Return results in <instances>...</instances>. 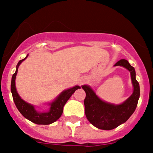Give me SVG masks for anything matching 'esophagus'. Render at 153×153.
I'll list each match as a JSON object with an SVG mask.
<instances>
[{"instance_id":"obj_1","label":"esophagus","mask_w":153,"mask_h":153,"mask_svg":"<svg viewBox=\"0 0 153 153\" xmlns=\"http://www.w3.org/2000/svg\"><path fill=\"white\" fill-rule=\"evenodd\" d=\"M85 78H83V79L81 80V82H80V83H81V84H82V83H84V82H85Z\"/></svg>"}]
</instances>
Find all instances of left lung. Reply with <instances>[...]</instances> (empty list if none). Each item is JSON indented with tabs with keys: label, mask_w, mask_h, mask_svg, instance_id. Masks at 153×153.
Returning <instances> with one entry per match:
<instances>
[{
	"label": "left lung",
	"mask_w": 153,
	"mask_h": 153,
	"mask_svg": "<svg viewBox=\"0 0 153 153\" xmlns=\"http://www.w3.org/2000/svg\"><path fill=\"white\" fill-rule=\"evenodd\" d=\"M126 68L131 72L134 91L131 96L123 103L115 105L104 102L100 99L88 85H83L82 88L86 93L84 104L85 112L88 120L94 126L99 129L109 131L125 123L134 113L140 97V85L136 80L134 68L131 66L128 60L120 59L115 64Z\"/></svg>",
	"instance_id": "1"
}]
</instances>
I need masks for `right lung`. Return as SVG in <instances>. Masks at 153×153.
<instances>
[{"instance_id": "obj_1", "label": "right lung", "mask_w": 153, "mask_h": 153, "mask_svg": "<svg viewBox=\"0 0 153 153\" xmlns=\"http://www.w3.org/2000/svg\"><path fill=\"white\" fill-rule=\"evenodd\" d=\"M27 56H28V55H27ZM27 56L25 57V59L19 61L18 64L16 65V72L12 76L11 93H12L13 95V99L15 105L17 109H18V110L25 118H27V119L31 121L33 123L37 124V125H50V124L53 123L57 119H59L60 118L62 112H63V106L66 103L68 100L69 99L70 97L72 96L77 89H79L81 88L79 86H75L62 91L53 102L50 103L51 108H50V110L48 112H38V111L35 110L34 105L25 102L23 100L21 99L20 97L19 96L16 89L15 80L17 71H18V68L19 65L22 63V61L26 59Z\"/></svg>"}]
</instances>
